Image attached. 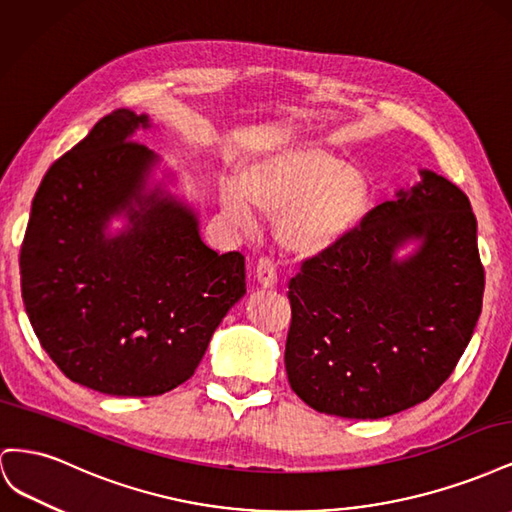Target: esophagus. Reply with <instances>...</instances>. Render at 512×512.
Wrapping results in <instances>:
<instances>
[{
	"label": "esophagus",
	"mask_w": 512,
	"mask_h": 512,
	"mask_svg": "<svg viewBox=\"0 0 512 512\" xmlns=\"http://www.w3.org/2000/svg\"><path fill=\"white\" fill-rule=\"evenodd\" d=\"M256 280L260 282L262 288H273L277 284V271H275V265L271 258L262 256L256 262Z\"/></svg>",
	"instance_id": "obj_1"
}]
</instances>
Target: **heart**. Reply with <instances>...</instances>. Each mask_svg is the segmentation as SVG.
Listing matches in <instances>:
<instances>
[{
	"label": "heart",
	"mask_w": 512,
	"mask_h": 512,
	"mask_svg": "<svg viewBox=\"0 0 512 512\" xmlns=\"http://www.w3.org/2000/svg\"><path fill=\"white\" fill-rule=\"evenodd\" d=\"M237 189L222 194L224 211L241 226L258 213L275 218V237L297 258L331 252L359 224L369 205V181L359 168L342 166L312 147L284 149L245 164Z\"/></svg>",
	"instance_id": "b5f03b06"
}]
</instances>
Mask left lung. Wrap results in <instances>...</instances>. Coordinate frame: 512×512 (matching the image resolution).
Returning a JSON list of instances; mask_svg holds the SVG:
<instances>
[{
	"label": "left lung",
	"instance_id": "1",
	"mask_svg": "<svg viewBox=\"0 0 512 512\" xmlns=\"http://www.w3.org/2000/svg\"><path fill=\"white\" fill-rule=\"evenodd\" d=\"M421 177L288 284L286 374L318 412L408 410L440 389L470 344L485 290L476 218L455 183L431 170ZM408 240L419 250L397 261Z\"/></svg>",
	"mask_w": 512,
	"mask_h": 512
}]
</instances>
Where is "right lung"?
<instances>
[{
	"label": "right lung",
	"instance_id": "add662e5",
	"mask_svg": "<svg viewBox=\"0 0 512 512\" xmlns=\"http://www.w3.org/2000/svg\"><path fill=\"white\" fill-rule=\"evenodd\" d=\"M147 115L102 117L44 175L21 245V294L40 346L72 382L153 397L194 376L245 294V256L200 241L194 209L145 181L158 156L132 141ZM126 212L129 228L106 238Z\"/></svg>",
	"mask_w": 512,
	"mask_h": 512
}]
</instances>
